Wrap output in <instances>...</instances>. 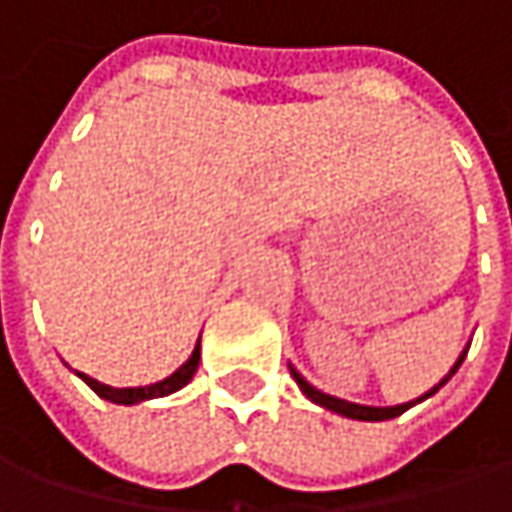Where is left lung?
Instances as JSON below:
<instances>
[{
    "label": "left lung",
    "instance_id": "8db88e82",
    "mask_svg": "<svg viewBox=\"0 0 512 512\" xmlns=\"http://www.w3.org/2000/svg\"><path fill=\"white\" fill-rule=\"evenodd\" d=\"M466 350H469V345L461 350V356H458V362L449 368V374L443 376L440 382H437L435 388H429L423 397H417V400H411V403H400V406H359V403H347V400H339V397H330V394H324V391H318L316 385H310L304 376L298 374L292 365H289V374H292V379L298 382V388L304 391V397L310 400V403H316V406L327 408V411H333V414H342V417H350V420H365V423H379V420H391V417H400L403 411H408L411 406H417V403H423V400H429L435 391H440L452 376H455V371L461 368V362H464Z\"/></svg>",
    "mask_w": 512,
    "mask_h": 512
}]
</instances>
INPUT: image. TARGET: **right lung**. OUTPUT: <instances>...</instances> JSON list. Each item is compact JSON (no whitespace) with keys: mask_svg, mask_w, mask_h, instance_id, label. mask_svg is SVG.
I'll use <instances>...</instances> for the list:
<instances>
[{"mask_svg":"<svg viewBox=\"0 0 512 512\" xmlns=\"http://www.w3.org/2000/svg\"><path fill=\"white\" fill-rule=\"evenodd\" d=\"M196 368H199V339H196L194 353L188 356V362L185 365H179L176 371L165 379H159V382H153V385H136V388H112V385H104V382H98V379H92V376L80 374L75 371L98 397H104L109 403H115V406H138V403H147V400H156V397H170V394H176L179 388H185L191 379H194Z\"/></svg>","mask_w":512,"mask_h":512,"instance_id":"add662e5","label":"right lung"}]
</instances>
